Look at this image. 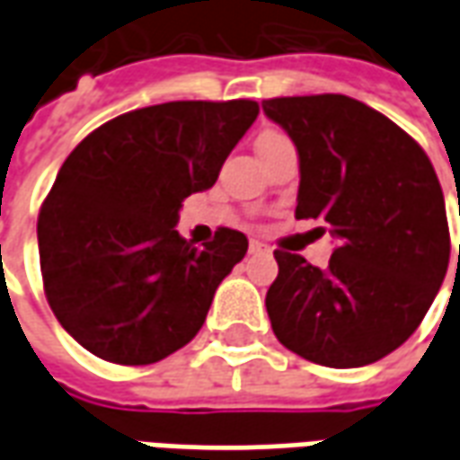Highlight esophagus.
<instances>
[{"label":"esophagus","mask_w":460,"mask_h":460,"mask_svg":"<svg viewBox=\"0 0 460 460\" xmlns=\"http://www.w3.org/2000/svg\"><path fill=\"white\" fill-rule=\"evenodd\" d=\"M249 251H251V253H269V246H266V243H263V241H259V239H251Z\"/></svg>","instance_id":"obj_1"}]
</instances>
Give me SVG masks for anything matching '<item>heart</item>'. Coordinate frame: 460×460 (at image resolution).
Returning a JSON list of instances; mask_svg holds the SVG:
<instances>
[{
	"mask_svg": "<svg viewBox=\"0 0 460 460\" xmlns=\"http://www.w3.org/2000/svg\"><path fill=\"white\" fill-rule=\"evenodd\" d=\"M288 137L283 135V132L279 130H266V132H261V137H259V150L261 147H270V145H279V142H286Z\"/></svg>",
	"mask_w": 460,
	"mask_h": 460,
	"instance_id": "b5f03b06",
	"label": "heart"
}]
</instances>
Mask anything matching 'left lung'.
Returning <instances> with one entry per match:
<instances>
[{
  "label": "left lung",
  "instance_id": "left-lung-1",
  "mask_svg": "<svg viewBox=\"0 0 460 460\" xmlns=\"http://www.w3.org/2000/svg\"><path fill=\"white\" fill-rule=\"evenodd\" d=\"M263 113L298 150L296 217L323 221L338 241L328 269L273 251L270 328L315 365H372L411 338L444 283L451 241L438 177L399 125L355 98H270Z\"/></svg>",
  "mask_w": 460,
  "mask_h": 460
}]
</instances>
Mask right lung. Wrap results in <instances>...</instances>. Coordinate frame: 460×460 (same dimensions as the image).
<instances>
[{"label": "right lung", "mask_w": 460, "mask_h": 460, "mask_svg": "<svg viewBox=\"0 0 460 460\" xmlns=\"http://www.w3.org/2000/svg\"><path fill=\"white\" fill-rule=\"evenodd\" d=\"M259 115L253 101H174L118 115L56 174L36 236L49 305L71 338L115 365H152L190 342L246 256L241 231L197 249L181 201L214 187Z\"/></svg>", "instance_id": "obj_1"}]
</instances>
